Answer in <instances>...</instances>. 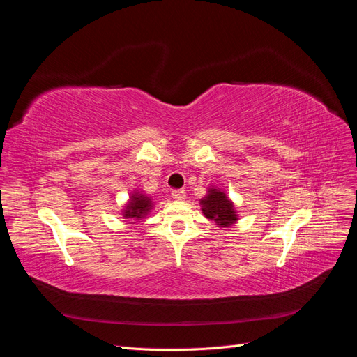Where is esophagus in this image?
<instances>
[{"label": "esophagus", "instance_id": "obj_1", "mask_svg": "<svg viewBox=\"0 0 357 357\" xmlns=\"http://www.w3.org/2000/svg\"><path fill=\"white\" fill-rule=\"evenodd\" d=\"M171 195H172V198H174V199L183 201V199L186 198V192L183 190V189H176V190H172V192H171Z\"/></svg>", "mask_w": 357, "mask_h": 357}]
</instances>
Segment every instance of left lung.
Masks as SVG:
<instances>
[{"mask_svg":"<svg viewBox=\"0 0 357 357\" xmlns=\"http://www.w3.org/2000/svg\"><path fill=\"white\" fill-rule=\"evenodd\" d=\"M202 213L207 219L218 223L222 228L231 226L236 222V214L234 210V204L228 199L223 192L218 189H210L208 195L201 199Z\"/></svg>","mask_w":357,"mask_h":357,"instance_id":"left-lung-1","label":"left lung"}]
</instances>
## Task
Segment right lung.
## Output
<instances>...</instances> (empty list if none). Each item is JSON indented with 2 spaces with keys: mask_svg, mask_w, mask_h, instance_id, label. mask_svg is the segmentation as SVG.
I'll return each instance as SVG.
<instances>
[{
  "mask_svg": "<svg viewBox=\"0 0 357 357\" xmlns=\"http://www.w3.org/2000/svg\"><path fill=\"white\" fill-rule=\"evenodd\" d=\"M152 208V201L142 193H134L131 201L126 204V210L123 213V218L131 219H143L144 215Z\"/></svg>",
  "mask_w": 357,
  "mask_h": 357,
  "instance_id": "add662e5",
  "label": "right lung"
}]
</instances>
